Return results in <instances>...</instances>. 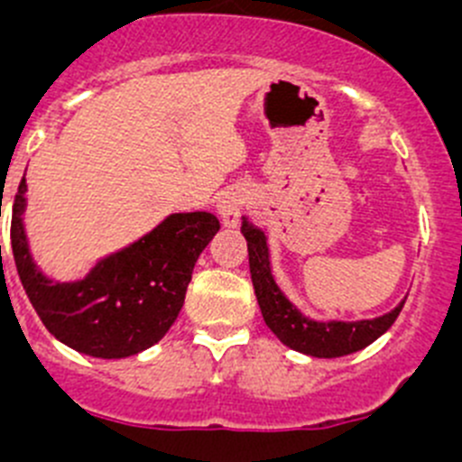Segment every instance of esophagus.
I'll return each instance as SVG.
<instances>
[{"instance_id": "34e87169", "label": "esophagus", "mask_w": 462, "mask_h": 462, "mask_svg": "<svg viewBox=\"0 0 462 462\" xmlns=\"http://www.w3.org/2000/svg\"><path fill=\"white\" fill-rule=\"evenodd\" d=\"M244 192L239 189H227L218 197L217 209H218V217H221L223 226L226 227H236L239 226V218H241V209H244Z\"/></svg>"}]
</instances>
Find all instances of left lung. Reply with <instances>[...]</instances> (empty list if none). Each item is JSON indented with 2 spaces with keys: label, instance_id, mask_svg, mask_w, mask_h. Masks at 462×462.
<instances>
[{
  "label": "left lung",
  "instance_id": "left-lung-1",
  "mask_svg": "<svg viewBox=\"0 0 462 462\" xmlns=\"http://www.w3.org/2000/svg\"><path fill=\"white\" fill-rule=\"evenodd\" d=\"M241 235L248 241L250 274L265 326L292 351L310 357H344L374 344L393 326L404 306V297L391 313L374 319H313L301 313L279 288L273 274L268 236L248 217H241Z\"/></svg>",
  "mask_w": 462,
  "mask_h": 462
}]
</instances>
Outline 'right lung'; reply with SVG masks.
<instances>
[{
    "label": "right lung",
    "instance_id": "add662e5",
    "mask_svg": "<svg viewBox=\"0 0 462 462\" xmlns=\"http://www.w3.org/2000/svg\"><path fill=\"white\" fill-rule=\"evenodd\" d=\"M26 179L13 203L11 248L32 309L53 337L100 360H123L165 337L179 318L199 254L221 223L176 212L134 244L100 257L82 279L58 282L35 263L26 236Z\"/></svg>",
    "mask_w": 462,
    "mask_h": 462
}]
</instances>
